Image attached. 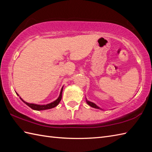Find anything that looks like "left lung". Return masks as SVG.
Masks as SVG:
<instances>
[{
  "label": "left lung",
  "instance_id": "left-lung-1",
  "mask_svg": "<svg viewBox=\"0 0 152 152\" xmlns=\"http://www.w3.org/2000/svg\"><path fill=\"white\" fill-rule=\"evenodd\" d=\"M86 102H87V103H88V104L90 106H91V107H93V108H97V109H101V110H102L101 108L100 107H99L98 106H96L95 103H93V102H90V101H88V100L86 99Z\"/></svg>",
  "mask_w": 152,
  "mask_h": 152
}]
</instances>
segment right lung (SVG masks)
Returning a JSON list of instances; mask_svg holds the SVG:
<instances>
[{"label":"right lung","mask_w":152,"mask_h":152,"mask_svg":"<svg viewBox=\"0 0 152 152\" xmlns=\"http://www.w3.org/2000/svg\"><path fill=\"white\" fill-rule=\"evenodd\" d=\"M63 87L62 88L61 90V92H60V95L58 97V99L56 100V101H53V102H51L50 104H48L46 105H39V104H31V103H28L27 102L24 101L23 100L20 96H19V98L21 99V101L23 102L24 103H25L27 106H29V107L32 109L35 110H47V109H51V108H53L54 107H56V106H57L59 104V103L60 102L61 98H62V93H63ZM17 95L19 96V95L17 93Z\"/></svg>","instance_id":"add662e5"}]
</instances>
